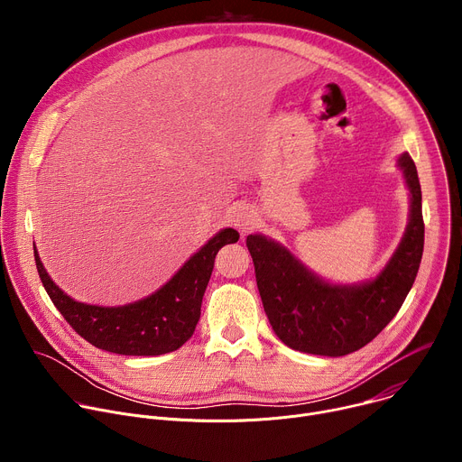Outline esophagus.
Here are the masks:
<instances>
[{"label": "esophagus", "instance_id": "1", "mask_svg": "<svg viewBox=\"0 0 462 462\" xmlns=\"http://www.w3.org/2000/svg\"><path fill=\"white\" fill-rule=\"evenodd\" d=\"M234 225H236V228H239L241 232L252 230L254 225H255V217H254L252 210H248V208H245V207H241L239 210H236V214H234Z\"/></svg>", "mask_w": 462, "mask_h": 462}]
</instances>
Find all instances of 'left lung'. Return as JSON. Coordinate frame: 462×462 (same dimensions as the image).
<instances>
[{
	"label": "left lung",
	"instance_id": "8db88e82",
	"mask_svg": "<svg viewBox=\"0 0 462 462\" xmlns=\"http://www.w3.org/2000/svg\"><path fill=\"white\" fill-rule=\"evenodd\" d=\"M399 166L411 193L410 225L385 269L369 283L328 285L278 243L259 234L246 237L263 309L291 349L346 356L376 338L402 307L420 267L424 219L420 182L410 153L401 155Z\"/></svg>",
	"mask_w": 462,
	"mask_h": 462
}]
</instances>
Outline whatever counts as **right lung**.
<instances>
[{
  "instance_id": "1",
  "label": "right lung",
  "mask_w": 462,
  "mask_h": 462,
  "mask_svg": "<svg viewBox=\"0 0 462 462\" xmlns=\"http://www.w3.org/2000/svg\"><path fill=\"white\" fill-rule=\"evenodd\" d=\"M239 234L225 228L155 294L122 307H98L75 301L45 273L34 246L40 280L60 314L91 346L125 356H159L179 349L195 331L210 282L216 254L236 243Z\"/></svg>"
}]
</instances>
